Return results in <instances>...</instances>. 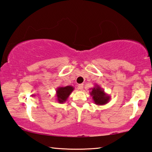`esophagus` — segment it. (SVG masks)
<instances>
[{
  "mask_svg": "<svg viewBox=\"0 0 152 152\" xmlns=\"http://www.w3.org/2000/svg\"><path fill=\"white\" fill-rule=\"evenodd\" d=\"M77 89H78L79 90H81V91H82V90L83 89V84H79V85H78Z\"/></svg>",
  "mask_w": 152,
  "mask_h": 152,
  "instance_id": "obj_1",
  "label": "esophagus"
}]
</instances>
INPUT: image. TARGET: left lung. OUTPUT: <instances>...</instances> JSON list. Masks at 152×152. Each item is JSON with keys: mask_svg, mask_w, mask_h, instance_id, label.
Instances as JSON below:
<instances>
[{"mask_svg": "<svg viewBox=\"0 0 152 152\" xmlns=\"http://www.w3.org/2000/svg\"><path fill=\"white\" fill-rule=\"evenodd\" d=\"M90 95L92 97L94 103L97 105H104L110 102L111 97L104 91L102 87L96 84L94 87L90 89Z\"/></svg>", "mask_w": 152, "mask_h": 152, "instance_id": "8db88e82", "label": "left lung"}]
</instances>
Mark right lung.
Returning <instances> with one entry per match:
<instances>
[{
    "mask_svg": "<svg viewBox=\"0 0 152 152\" xmlns=\"http://www.w3.org/2000/svg\"><path fill=\"white\" fill-rule=\"evenodd\" d=\"M73 90L74 87L71 86L58 87L56 90V97L57 102L59 103H65Z\"/></svg>",
    "mask_w": 152,
    "mask_h": 152,
    "instance_id": "obj_1",
    "label": "right lung"
}]
</instances>
